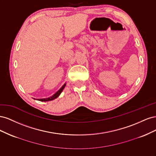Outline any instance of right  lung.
Here are the masks:
<instances>
[{
	"label": "right lung",
	"mask_w": 156,
	"mask_h": 156,
	"mask_svg": "<svg viewBox=\"0 0 156 156\" xmlns=\"http://www.w3.org/2000/svg\"><path fill=\"white\" fill-rule=\"evenodd\" d=\"M65 86H66V83L64 84V85L61 87L56 92L54 95H53L52 96H51V97H49V98H44V99H38V100H37H37H38V101H51V100H55V99H56V98H58L59 96H60V94H61V92H62V90H63V89L64 88V87H65ZM35 100V99H34Z\"/></svg>",
	"instance_id": "1"
}]
</instances>
